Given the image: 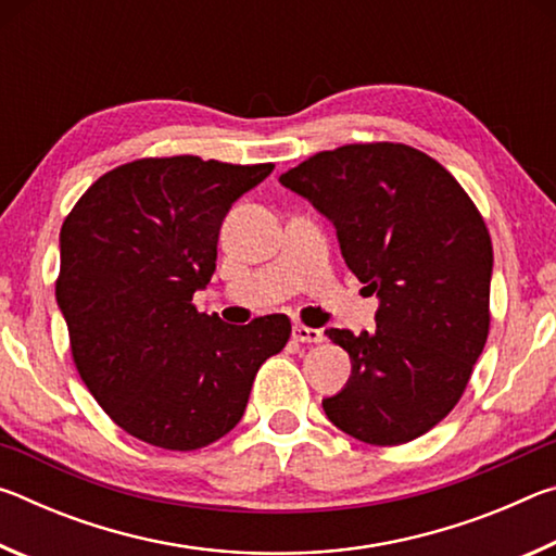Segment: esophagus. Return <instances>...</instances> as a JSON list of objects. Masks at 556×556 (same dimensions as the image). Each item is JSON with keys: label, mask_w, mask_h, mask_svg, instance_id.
<instances>
[{"label": "esophagus", "mask_w": 556, "mask_h": 556, "mask_svg": "<svg viewBox=\"0 0 556 556\" xmlns=\"http://www.w3.org/2000/svg\"><path fill=\"white\" fill-rule=\"evenodd\" d=\"M291 336H294V341L299 343H321L324 341V333L318 331V328H308L304 324H296L291 328Z\"/></svg>", "instance_id": "obj_1"}]
</instances>
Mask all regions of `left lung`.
Returning a JSON list of instances; mask_svg holds the SVG:
<instances>
[{"label":"left lung","instance_id":"obj_1","mask_svg":"<svg viewBox=\"0 0 556 556\" xmlns=\"http://www.w3.org/2000/svg\"><path fill=\"white\" fill-rule=\"evenodd\" d=\"M279 181L336 225L348 269L380 299L372 333L326 331L353 363L324 400L326 417L375 446L427 434L456 407L488 341L483 215L437 159L394 142L318 152Z\"/></svg>","mask_w":556,"mask_h":556}]
</instances>
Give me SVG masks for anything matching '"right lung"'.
<instances>
[{"label": "right lung", "mask_w": 556, "mask_h": 556, "mask_svg": "<svg viewBox=\"0 0 556 556\" xmlns=\"http://www.w3.org/2000/svg\"><path fill=\"white\" fill-rule=\"evenodd\" d=\"M271 168L137 159L100 176L63 220L55 301L73 363L108 417L147 444L193 451L228 434L260 365L289 341L285 314L228 326L193 306L225 213Z\"/></svg>", "instance_id": "right-lung-1"}]
</instances>
